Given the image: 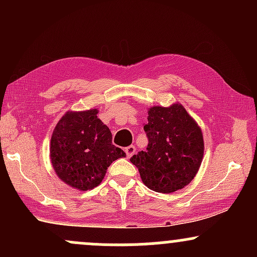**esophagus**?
<instances>
[{
    "mask_svg": "<svg viewBox=\"0 0 257 257\" xmlns=\"http://www.w3.org/2000/svg\"><path fill=\"white\" fill-rule=\"evenodd\" d=\"M125 153H126V157H128V158H131L132 157V156L133 155H134V153H135V146H128V147H126V149H125Z\"/></svg>",
    "mask_w": 257,
    "mask_h": 257,
    "instance_id": "esophagus-1",
    "label": "esophagus"
}]
</instances>
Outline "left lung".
Wrapping results in <instances>:
<instances>
[{"label": "left lung", "mask_w": 257, "mask_h": 257, "mask_svg": "<svg viewBox=\"0 0 257 257\" xmlns=\"http://www.w3.org/2000/svg\"><path fill=\"white\" fill-rule=\"evenodd\" d=\"M144 125L149 145L131 162L150 190L173 193L187 186L198 173L204 140L198 123L180 102L152 106Z\"/></svg>", "instance_id": "1"}]
</instances>
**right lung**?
<instances>
[{
	"label": "right lung",
	"mask_w": 257,
	"mask_h": 257,
	"mask_svg": "<svg viewBox=\"0 0 257 257\" xmlns=\"http://www.w3.org/2000/svg\"><path fill=\"white\" fill-rule=\"evenodd\" d=\"M98 108L67 111L53 131L49 156L61 181L79 191L101 184L107 168L125 157L112 144L108 126L98 118Z\"/></svg>",
	"instance_id": "1"
}]
</instances>
